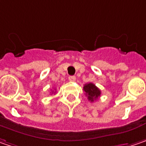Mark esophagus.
I'll use <instances>...</instances> for the list:
<instances>
[{
	"instance_id": "34e87169",
	"label": "esophagus",
	"mask_w": 146,
	"mask_h": 146,
	"mask_svg": "<svg viewBox=\"0 0 146 146\" xmlns=\"http://www.w3.org/2000/svg\"><path fill=\"white\" fill-rule=\"evenodd\" d=\"M68 80L70 82H75L76 81V77L75 76H69L68 77Z\"/></svg>"
}]
</instances>
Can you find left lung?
I'll use <instances>...</instances> for the list:
<instances>
[{
  "label": "left lung",
  "instance_id": "left-lung-1",
  "mask_svg": "<svg viewBox=\"0 0 146 146\" xmlns=\"http://www.w3.org/2000/svg\"><path fill=\"white\" fill-rule=\"evenodd\" d=\"M83 90L86 93V96H87L88 100H90L91 102H94L95 100H96L98 97L100 96V90L95 84L93 83H87L85 84L83 86Z\"/></svg>",
  "mask_w": 146,
  "mask_h": 146
}]
</instances>
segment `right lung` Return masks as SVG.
<instances>
[{
	"mask_svg": "<svg viewBox=\"0 0 146 146\" xmlns=\"http://www.w3.org/2000/svg\"><path fill=\"white\" fill-rule=\"evenodd\" d=\"M51 93H55V92H54V91H52V92H51Z\"/></svg>",
	"mask_w": 146,
	"mask_h": 146,
	"instance_id": "obj_1",
	"label": "right lung"
}]
</instances>
